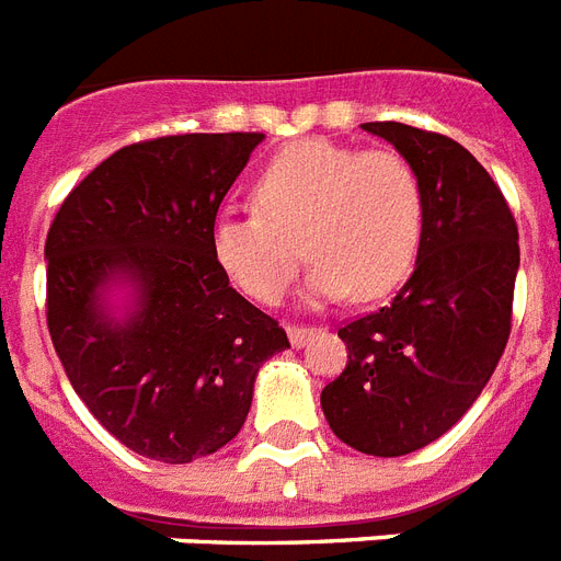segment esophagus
Wrapping results in <instances>:
<instances>
[{"label": "esophagus", "mask_w": 561, "mask_h": 561, "mask_svg": "<svg viewBox=\"0 0 561 561\" xmlns=\"http://www.w3.org/2000/svg\"><path fill=\"white\" fill-rule=\"evenodd\" d=\"M317 334V329H306V325H288V341L290 346H297V350H302L311 337Z\"/></svg>", "instance_id": "34e87169"}]
</instances>
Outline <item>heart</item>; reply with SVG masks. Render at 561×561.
Instances as JSON below:
<instances>
[{
  "label": "heart",
  "instance_id": "obj_1",
  "mask_svg": "<svg viewBox=\"0 0 561 561\" xmlns=\"http://www.w3.org/2000/svg\"><path fill=\"white\" fill-rule=\"evenodd\" d=\"M255 209L220 211L209 247L220 273L255 302H276L294 279L299 247L314 259L306 302L378 299L416 264L425 192L396 151H355L306 139L276 153L255 180Z\"/></svg>",
  "mask_w": 561,
  "mask_h": 561
}]
</instances>
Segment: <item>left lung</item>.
I'll use <instances>...</instances> for the list:
<instances>
[{
	"label": "left lung",
	"instance_id": "8db88e82",
	"mask_svg": "<svg viewBox=\"0 0 561 561\" xmlns=\"http://www.w3.org/2000/svg\"><path fill=\"white\" fill-rule=\"evenodd\" d=\"M425 192L416 264L390 306L343 325L350 360L320 396L337 439L375 457L419 451L478 401L504 355L518 227L489 171L460 142L401 122H367Z\"/></svg>",
	"mask_w": 561,
	"mask_h": 561
}]
</instances>
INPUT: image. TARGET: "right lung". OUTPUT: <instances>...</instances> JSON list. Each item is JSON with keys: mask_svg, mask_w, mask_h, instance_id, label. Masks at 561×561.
<instances>
[{"mask_svg": "<svg viewBox=\"0 0 561 561\" xmlns=\"http://www.w3.org/2000/svg\"><path fill=\"white\" fill-rule=\"evenodd\" d=\"M264 134L127 145L90 171L46 238L48 334L90 413L160 462L241 431L255 375L288 350L211 259L209 229Z\"/></svg>", "mask_w": 561, "mask_h": 561, "instance_id": "obj_1", "label": "right lung"}]
</instances>
